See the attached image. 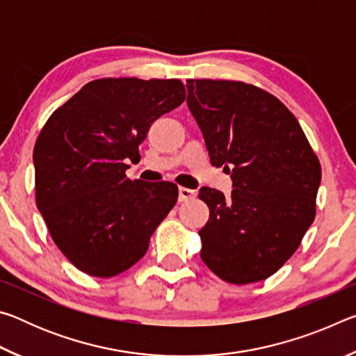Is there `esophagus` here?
<instances>
[{"label":"esophagus","instance_id":"1","mask_svg":"<svg viewBox=\"0 0 356 356\" xmlns=\"http://www.w3.org/2000/svg\"><path fill=\"white\" fill-rule=\"evenodd\" d=\"M196 196V191L195 190H190V188H185V186H180L179 188V201L180 202H185V201H190L193 197Z\"/></svg>","mask_w":356,"mask_h":356}]
</instances>
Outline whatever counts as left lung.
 <instances>
[{
  "instance_id": "1",
  "label": "left lung",
  "mask_w": 356,
  "mask_h": 356,
  "mask_svg": "<svg viewBox=\"0 0 356 356\" xmlns=\"http://www.w3.org/2000/svg\"><path fill=\"white\" fill-rule=\"evenodd\" d=\"M186 104L210 163L231 172V196L202 188L201 259L232 284L278 272L316 218L322 168L298 120L273 94L232 80H186Z\"/></svg>"
}]
</instances>
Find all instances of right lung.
I'll use <instances>...</instances> for the list:
<instances>
[{"label":"right lung","instance_id":"obj_1","mask_svg":"<svg viewBox=\"0 0 356 356\" xmlns=\"http://www.w3.org/2000/svg\"><path fill=\"white\" fill-rule=\"evenodd\" d=\"M185 94L177 78H99L42 127L33 154L35 204L53 242L83 273L111 278L129 270L176 206V184L130 180L125 161L141 159L150 125Z\"/></svg>","mask_w":356,"mask_h":356}]
</instances>
